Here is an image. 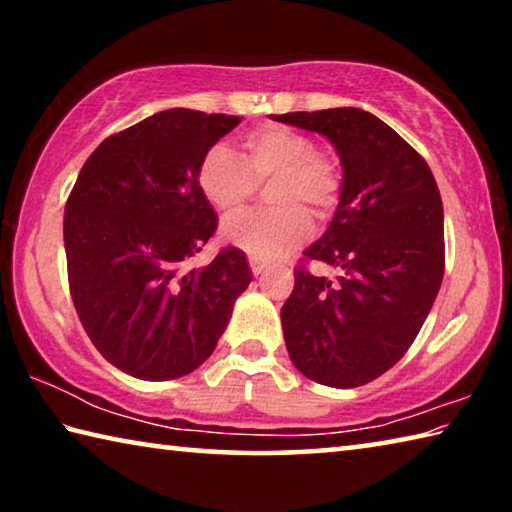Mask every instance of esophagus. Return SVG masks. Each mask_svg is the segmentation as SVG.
Listing matches in <instances>:
<instances>
[{"mask_svg": "<svg viewBox=\"0 0 512 512\" xmlns=\"http://www.w3.org/2000/svg\"><path fill=\"white\" fill-rule=\"evenodd\" d=\"M250 271H253V275H262L266 271V264L259 262V259H250Z\"/></svg>", "mask_w": 512, "mask_h": 512, "instance_id": "1", "label": "esophagus"}]
</instances>
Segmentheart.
I'll return each instance as SVG.
<instances>
[{"instance_id": "1", "label": "heart", "mask_w": 512, "mask_h": 512, "mask_svg": "<svg viewBox=\"0 0 512 512\" xmlns=\"http://www.w3.org/2000/svg\"><path fill=\"white\" fill-rule=\"evenodd\" d=\"M246 160L230 146L214 144L198 167V187L221 216L237 214L268 183L273 207L248 212L223 225L225 244L253 259H277L298 248L311 232V216L327 219L341 194L334 158L316 151L314 137L287 126H262L244 137Z\"/></svg>"}]
</instances>
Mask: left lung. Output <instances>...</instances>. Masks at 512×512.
<instances>
[{
  "instance_id": "1",
  "label": "left lung",
  "mask_w": 512,
  "mask_h": 512,
  "mask_svg": "<svg viewBox=\"0 0 512 512\" xmlns=\"http://www.w3.org/2000/svg\"><path fill=\"white\" fill-rule=\"evenodd\" d=\"M325 135L341 158L334 219L296 268L282 307L289 357L302 375L357 388L384 375L418 336L445 273L443 201L422 155L359 108L273 115ZM327 263L336 281L306 264Z\"/></svg>"
}]
</instances>
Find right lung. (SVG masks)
Listing matches in <instances>:
<instances>
[{"mask_svg":"<svg viewBox=\"0 0 512 512\" xmlns=\"http://www.w3.org/2000/svg\"><path fill=\"white\" fill-rule=\"evenodd\" d=\"M239 121L187 108L155 112L106 137L67 198L76 314L103 359L137 379L167 381L201 366L253 280L232 246L205 268L187 266L219 225L198 167Z\"/></svg>","mask_w":512,"mask_h":512,"instance_id":"obj_1","label":"right lung"}]
</instances>
